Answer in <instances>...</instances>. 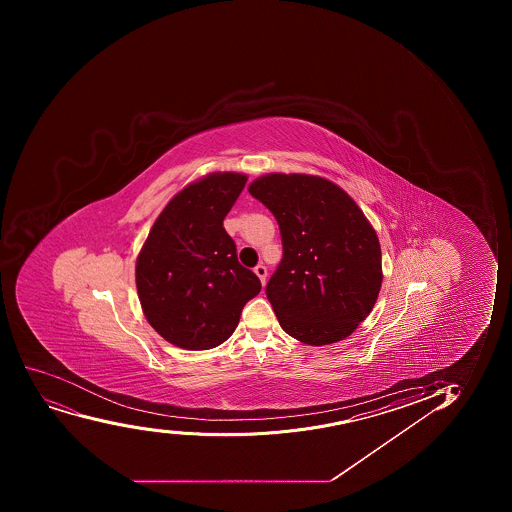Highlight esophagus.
Listing matches in <instances>:
<instances>
[{"instance_id":"obj_1","label":"esophagus","mask_w":512,"mask_h":512,"mask_svg":"<svg viewBox=\"0 0 512 512\" xmlns=\"http://www.w3.org/2000/svg\"><path fill=\"white\" fill-rule=\"evenodd\" d=\"M253 272L257 274V277H259L262 285H265V282H267V267H265L264 264H259L257 267H255V269H253Z\"/></svg>"}]
</instances>
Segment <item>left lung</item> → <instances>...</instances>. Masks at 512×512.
<instances>
[{
  "label": "left lung",
  "instance_id": "1",
  "mask_svg": "<svg viewBox=\"0 0 512 512\" xmlns=\"http://www.w3.org/2000/svg\"><path fill=\"white\" fill-rule=\"evenodd\" d=\"M274 213L282 260L265 294L294 339L327 345L349 337L374 309L382 255L357 203L312 175H265L248 187Z\"/></svg>",
  "mask_w": 512,
  "mask_h": 512
}]
</instances>
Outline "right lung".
Returning a JSON list of instances; mask_svg holds the SVG:
<instances>
[{"instance_id": "add662e5", "label": "right lung", "mask_w": 512, "mask_h": 512, "mask_svg": "<svg viewBox=\"0 0 512 512\" xmlns=\"http://www.w3.org/2000/svg\"><path fill=\"white\" fill-rule=\"evenodd\" d=\"M247 183L242 173H212L163 208L137 260L143 314L163 339L187 350L217 347L237 329L242 309L262 289L237 259L223 228Z\"/></svg>"}]
</instances>
